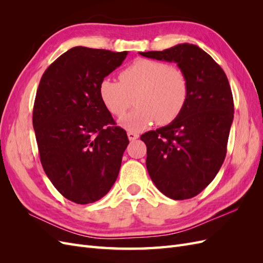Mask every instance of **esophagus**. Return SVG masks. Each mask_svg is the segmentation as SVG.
Segmentation results:
<instances>
[{"label":"esophagus","instance_id":"34e87169","mask_svg":"<svg viewBox=\"0 0 263 263\" xmlns=\"http://www.w3.org/2000/svg\"><path fill=\"white\" fill-rule=\"evenodd\" d=\"M127 136H128V139H129L130 141H134V140H136V139H138V137H139V135H138V134H136V133H133V132H128V133H127Z\"/></svg>","mask_w":263,"mask_h":263}]
</instances>
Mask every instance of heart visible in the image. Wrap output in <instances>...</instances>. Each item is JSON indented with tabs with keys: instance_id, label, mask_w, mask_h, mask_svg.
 Returning <instances> with one entry per match:
<instances>
[{
	"instance_id": "b5f03b06",
	"label": "heart",
	"mask_w": 263,
	"mask_h": 263,
	"mask_svg": "<svg viewBox=\"0 0 263 263\" xmlns=\"http://www.w3.org/2000/svg\"><path fill=\"white\" fill-rule=\"evenodd\" d=\"M121 82L103 79L100 98L108 112L122 117L133 104L135 108L119 124L124 128L140 132L155 122L166 125L176 119L187 99V80L182 71L162 61L139 58L119 74Z\"/></svg>"
}]
</instances>
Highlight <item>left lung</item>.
Returning <instances> with one entry per match:
<instances>
[{
  "instance_id": "obj_1",
  "label": "left lung",
  "mask_w": 263,
  "mask_h": 263,
  "mask_svg": "<svg viewBox=\"0 0 263 263\" xmlns=\"http://www.w3.org/2000/svg\"><path fill=\"white\" fill-rule=\"evenodd\" d=\"M140 54L176 62L187 80V99L180 115L140 137L157 189L172 200H186L210 184L225 160L234 119L232 90L224 70L196 45L179 44Z\"/></svg>"
}]
</instances>
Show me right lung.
Listing matches in <instances>:
<instances>
[{"label":"right lung","instance_id":"right-lung-1","mask_svg":"<svg viewBox=\"0 0 263 263\" xmlns=\"http://www.w3.org/2000/svg\"><path fill=\"white\" fill-rule=\"evenodd\" d=\"M126 55L73 47L47 68L38 85L33 126L41 162L59 193L77 204L107 194L129 144L99 93Z\"/></svg>","mask_w":263,"mask_h":263}]
</instances>
